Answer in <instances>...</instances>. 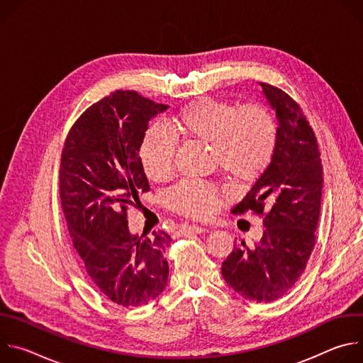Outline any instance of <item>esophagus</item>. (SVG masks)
<instances>
[{
	"instance_id": "esophagus-1",
	"label": "esophagus",
	"mask_w": 363,
	"mask_h": 363,
	"mask_svg": "<svg viewBox=\"0 0 363 363\" xmlns=\"http://www.w3.org/2000/svg\"><path fill=\"white\" fill-rule=\"evenodd\" d=\"M205 228L202 227H198V225H182L179 228V234L181 235H188V234H201L203 233Z\"/></svg>"
}]
</instances>
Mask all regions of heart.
Listing matches in <instances>:
<instances>
[{"label": "heart", "instance_id": "1", "mask_svg": "<svg viewBox=\"0 0 363 363\" xmlns=\"http://www.w3.org/2000/svg\"><path fill=\"white\" fill-rule=\"evenodd\" d=\"M171 135L188 143L210 145L213 162L230 177L252 179L272 161L277 142L273 115L260 105L238 108L224 100L201 99L184 108L172 121ZM139 158L146 177L165 179L174 165L175 143L158 126L146 130ZM168 203L179 214L202 218L216 205V188L185 181L168 192Z\"/></svg>", "mask_w": 363, "mask_h": 363}]
</instances>
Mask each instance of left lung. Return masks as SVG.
I'll return each mask as SVG.
<instances>
[{
  "mask_svg": "<svg viewBox=\"0 0 363 363\" xmlns=\"http://www.w3.org/2000/svg\"><path fill=\"white\" fill-rule=\"evenodd\" d=\"M277 118V142L269 167L234 214L264 216L263 237L254 247L234 245L221 273L241 297L274 301L300 279L315 247L323 168L318 140L297 103L283 90L260 83Z\"/></svg>",
  "mask_w": 363,
  "mask_h": 363,
  "instance_id": "8db88e82",
  "label": "left lung"
}]
</instances>
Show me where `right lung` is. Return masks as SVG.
Instances as JSON below:
<instances>
[{"mask_svg":"<svg viewBox=\"0 0 363 363\" xmlns=\"http://www.w3.org/2000/svg\"><path fill=\"white\" fill-rule=\"evenodd\" d=\"M169 106L116 90L73 125L60 162V201L89 279L113 303L136 307L165 289L171 237L132 234L126 210L149 191L139 158L147 123Z\"/></svg>","mask_w":363,"mask_h":363,"instance_id":"1","label":"right lung"}]
</instances>
